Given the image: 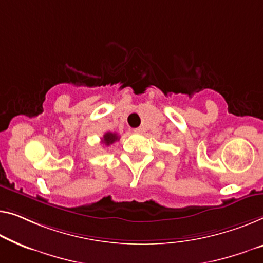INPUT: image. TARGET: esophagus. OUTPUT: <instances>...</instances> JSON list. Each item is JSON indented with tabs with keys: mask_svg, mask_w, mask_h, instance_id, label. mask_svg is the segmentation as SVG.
Wrapping results in <instances>:
<instances>
[{
	"mask_svg": "<svg viewBox=\"0 0 263 263\" xmlns=\"http://www.w3.org/2000/svg\"><path fill=\"white\" fill-rule=\"evenodd\" d=\"M135 132H136V133H144V132H145V127H144V126L137 127V128H135Z\"/></svg>",
	"mask_w": 263,
	"mask_h": 263,
	"instance_id": "obj_1",
	"label": "esophagus"
}]
</instances>
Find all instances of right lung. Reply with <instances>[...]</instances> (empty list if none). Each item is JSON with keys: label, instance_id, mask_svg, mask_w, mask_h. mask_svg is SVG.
I'll return each instance as SVG.
<instances>
[{"label": "right lung", "instance_id": "right-lung-1", "mask_svg": "<svg viewBox=\"0 0 263 263\" xmlns=\"http://www.w3.org/2000/svg\"><path fill=\"white\" fill-rule=\"evenodd\" d=\"M120 137L117 135L116 132H106L103 137V139H101V143L104 145H106V146H109V145L113 144L115 142H118Z\"/></svg>", "mask_w": 263, "mask_h": 263}]
</instances>
